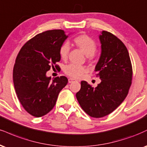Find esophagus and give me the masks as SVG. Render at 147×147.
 Here are the masks:
<instances>
[{
  "mask_svg": "<svg viewBox=\"0 0 147 147\" xmlns=\"http://www.w3.org/2000/svg\"><path fill=\"white\" fill-rule=\"evenodd\" d=\"M75 81V79H72V78H69L68 79V83H72L73 82V81Z\"/></svg>",
  "mask_w": 147,
  "mask_h": 147,
  "instance_id": "esophagus-1",
  "label": "esophagus"
}]
</instances>
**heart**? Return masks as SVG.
Segmentation results:
<instances>
[{"label": "heart", "mask_w": 147, "mask_h": 147, "mask_svg": "<svg viewBox=\"0 0 147 147\" xmlns=\"http://www.w3.org/2000/svg\"><path fill=\"white\" fill-rule=\"evenodd\" d=\"M74 43L79 47L87 56H92L96 51V42L90 37L86 35H80L75 37L73 40ZM70 47L67 42H64L60 46L59 54L62 59H66L68 57ZM64 72L69 77L73 78H80L88 72V68L86 66L77 65L75 63H70L64 67Z\"/></svg>", "instance_id": "1"}]
</instances>
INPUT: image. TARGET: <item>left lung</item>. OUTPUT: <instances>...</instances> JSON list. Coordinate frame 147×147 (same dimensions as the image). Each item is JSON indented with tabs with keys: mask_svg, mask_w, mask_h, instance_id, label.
I'll list each match as a JSON object with an SVG mask.
<instances>
[{
	"mask_svg": "<svg viewBox=\"0 0 147 147\" xmlns=\"http://www.w3.org/2000/svg\"><path fill=\"white\" fill-rule=\"evenodd\" d=\"M98 38L101 53L94 71L101 81L94 88L82 81L76 94L81 108L94 118L103 117L117 108L126 98L132 79L129 55L123 42L105 31Z\"/></svg>",
	"mask_w": 147,
	"mask_h": 147,
	"instance_id": "8db88e82",
	"label": "left lung"
}]
</instances>
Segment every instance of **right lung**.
Instances as JSON below:
<instances>
[{
  "mask_svg": "<svg viewBox=\"0 0 147 147\" xmlns=\"http://www.w3.org/2000/svg\"><path fill=\"white\" fill-rule=\"evenodd\" d=\"M68 37L61 29L47 31L29 40L18 54L13 70L14 88L22 107L35 117L53 108L59 92L68 84L64 76L53 80L47 76L51 66L61 59L59 47Z\"/></svg>",
  "mask_w": 147,
  "mask_h": 147,
  "instance_id": "1",
  "label": "right lung"
}]
</instances>
